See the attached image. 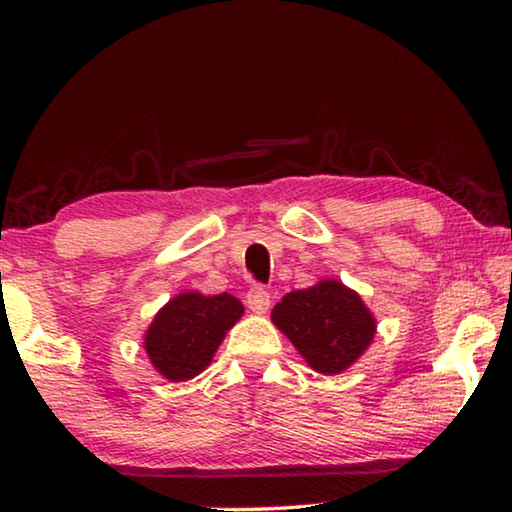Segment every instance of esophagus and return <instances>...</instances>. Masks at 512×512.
Wrapping results in <instances>:
<instances>
[{
	"label": "esophagus",
	"mask_w": 512,
	"mask_h": 512,
	"mask_svg": "<svg viewBox=\"0 0 512 512\" xmlns=\"http://www.w3.org/2000/svg\"><path fill=\"white\" fill-rule=\"evenodd\" d=\"M247 305H249V310L256 312V314L268 312L270 291L265 289V286H258V284L251 286V289L247 291Z\"/></svg>",
	"instance_id": "1"
}]
</instances>
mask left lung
Returning a JSON list of instances; mask_svg holds the SVG:
<instances>
[{
  "mask_svg": "<svg viewBox=\"0 0 512 512\" xmlns=\"http://www.w3.org/2000/svg\"><path fill=\"white\" fill-rule=\"evenodd\" d=\"M272 324L293 342L310 368L338 375L375 338V317L361 296L338 279L291 291L272 310Z\"/></svg>",
  "mask_w": 512,
  "mask_h": 512,
  "instance_id": "left-lung-1",
  "label": "left lung"
}]
</instances>
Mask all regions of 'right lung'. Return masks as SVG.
<instances>
[{"instance_id":"add662e5","label":"right lung","mask_w":512,"mask_h":512,"mask_svg":"<svg viewBox=\"0 0 512 512\" xmlns=\"http://www.w3.org/2000/svg\"><path fill=\"white\" fill-rule=\"evenodd\" d=\"M242 314V303L230 293L202 296L186 291L174 296L160 307L144 335V349L153 368L170 382H186L200 375Z\"/></svg>"}]
</instances>
